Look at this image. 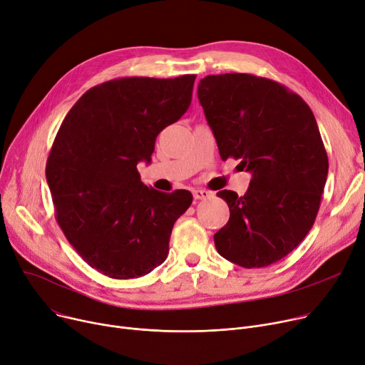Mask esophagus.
I'll list each match as a JSON object with an SVG mask.
<instances>
[{
    "instance_id": "obj_1",
    "label": "esophagus",
    "mask_w": 365,
    "mask_h": 365,
    "mask_svg": "<svg viewBox=\"0 0 365 365\" xmlns=\"http://www.w3.org/2000/svg\"><path fill=\"white\" fill-rule=\"evenodd\" d=\"M213 196L212 191H207V190H192V197H195L196 200H205V199H209Z\"/></svg>"
}]
</instances>
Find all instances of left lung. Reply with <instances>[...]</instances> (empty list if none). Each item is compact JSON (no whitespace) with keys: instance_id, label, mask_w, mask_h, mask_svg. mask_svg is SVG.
<instances>
[{"instance_id":"obj_1","label":"left lung","mask_w":365,"mask_h":365,"mask_svg":"<svg viewBox=\"0 0 365 365\" xmlns=\"http://www.w3.org/2000/svg\"><path fill=\"white\" fill-rule=\"evenodd\" d=\"M197 97L222 160L252 174L245 196L222 190L230 220L215 235L222 258L243 268L283 259L314 225L329 159L309 106L275 81L209 75Z\"/></svg>"}]
</instances>
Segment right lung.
I'll use <instances>...</instances> for the list:
<instances>
[{
	"mask_svg": "<svg viewBox=\"0 0 365 365\" xmlns=\"http://www.w3.org/2000/svg\"><path fill=\"white\" fill-rule=\"evenodd\" d=\"M196 75L119 78L85 93L64 118L46 175L56 220L81 258L118 280L148 274L168 256L191 192L143 184L156 137L188 109Z\"/></svg>",
	"mask_w": 365,
	"mask_h": 365,
	"instance_id": "1",
	"label": "right lung"
}]
</instances>
